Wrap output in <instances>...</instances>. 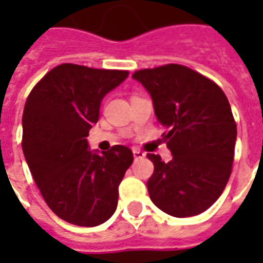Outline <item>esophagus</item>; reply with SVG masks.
<instances>
[{
	"label": "esophagus",
	"instance_id": "1",
	"mask_svg": "<svg viewBox=\"0 0 263 263\" xmlns=\"http://www.w3.org/2000/svg\"><path fill=\"white\" fill-rule=\"evenodd\" d=\"M132 154H134L135 159H142V158H145V154H143L142 151H139V149H132Z\"/></svg>",
	"mask_w": 263,
	"mask_h": 263
}]
</instances>
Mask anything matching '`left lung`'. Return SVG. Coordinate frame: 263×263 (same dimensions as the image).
Masks as SVG:
<instances>
[{
  "label": "left lung",
  "mask_w": 263,
  "mask_h": 263,
  "mask_svg": "<svg viewBox=\"0 0 263 263\" xmlns=\"http://www.w3.org/2000/svg\"><path fill=\"white\" fill-rule=\"evenodd\" d=\"M149 92L165 126L172 160L148 155L155 169L149 197L173 217L201 214L224 192L234 162L237 124L226 94L214 81L186 66L166 65L132 74Z\"/></svg>",
  "instance_id": "8db88e82"
}]
</instances>
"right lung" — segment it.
<instances>
[{
	"instance_id": "right-lung-1",
	"label": "right lung",
	"mask_w": 263,
	"mask_h": 263,
	"mask_svg": "<svg viewBox=\"0 0 263 263\" xmlns=\"http://www.w3.org/2000/svg\"><path fill=\"white\" fill-rule=\"evenodd\" d=\"M122 70L65 63L33 87L22 115V151L49 209L79 227L111 218L118 186L134 162L132 151L115 145L91 151L87 137L103 98L128 77Z\"/></svg>"
}]
</instances>
